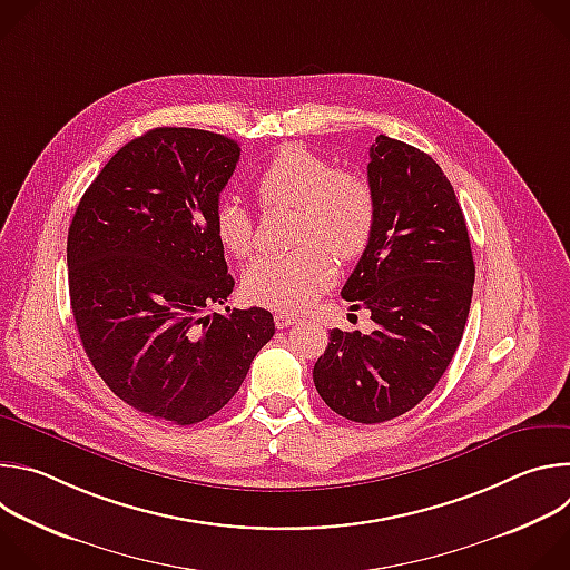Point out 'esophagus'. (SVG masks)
Here are the masks:
<instances>
[{"mask_svg": "<svg viewBox=\"0 0 570 570\" xmlns=\"http://www.w3.org/2000/svg\"><path fill=\"white\" fill-rule=\"evenodd\" d=\"M299 317L297 315H293V313H275V327L277 330H286V327H291V324H295Z\"/></svg>", "mask_w": 570, "mask_h": 570, "instance_id": "1", "label": "esophagus"}]
</instances>
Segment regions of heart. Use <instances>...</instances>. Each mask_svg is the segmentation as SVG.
<instances>
[{"label":"heart","mask_w":570,"mask_h":570,"mask_svg":"<svg viewBox=\"0 0 570 570\" xmlns=\"http://www.w3.org/2000/svg\"><path fill=\"white\" fill-rule=\"evenodd\" d=\"M266 207L297 209V243L291 255L253 262L243 275V293L255 304L297 313L336 279V264L358 257L370 243L376 200L370 183L352 171H336L330 159L299 144L282 146L257 178ZM214 232L223 250L236 259L255 248V223L240 203L225 198L214 212Z\"/></svg>","instance_id":"obj_1"}]
</instances>
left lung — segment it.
<instances>
[{
  "instance_id": "obj_1",
  "label": "left lung",
  "mask_w": 570,
  "mask_h": 570,
  "mask_svg": "<svg viewBox=\"0 0 570 570\" xmlns=\"http://www.w3.org/2000/svg\"><path fill=\"white\" fill-rule=\"evenodd\" d=\"M367 183L376 220L341 295L367 308L376 330H332L313 367L334 413L381 424L409 413L446 372L466 324L475 266L464 214L438 161L379 135Z\"/></svg>"
}]
</instances>
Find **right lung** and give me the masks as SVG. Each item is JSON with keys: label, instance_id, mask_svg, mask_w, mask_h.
I'll list each match as a JSON object with an SVG mask.
<instances>
[{"label": "right lung", "instance_id": "1", "mask_svg": "<svg viewBox=\"0 0 570 570\" xmlns=\"http://www.w3.org/2000/svg\"><path fill=\"white\" fill-rule=\"evenodd\" d=\"M238 155L209 130H148L110 157L67 234L88 358L121 401L178 426L218 413L275 334L259 306L203 315L234 288L214 212Z\"/></svg>", "mask_w": 570, "mask_h": 570}]
</instances>
